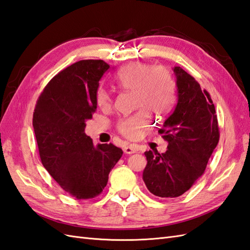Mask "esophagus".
<instances>
[{
    "instance_id": "1",
    "label": "esophagus",
    "mask_w": 250,
    "mask_h": 250,
    "mask_svg": "<svg viewBox=\"0 0 250 250\" xmlns=\"http://www.w3.org/2000/svg\"><path fill=\"white\" fill-rule=\"evenodd\" d=\"M138 146L136 145H126V146L124 147V152L126 154H132V153H135L138 151Z\"/></svg>"
}]
</instances>
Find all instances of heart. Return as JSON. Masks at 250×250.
I'll return each mask as SVG.
<instances>
[{
    "label": "heart",
    "mask_w": 250,
    "mask_h": 250,
    "mask_svg": "<svg viewBox=\"0 0 250 250\" xmlns=\"http://www.w3.org/2000/svg\"><path fill=\"white\" fill-rule=\"evenodd\" d=\"M115 82L125 90L134 92V106L139 111L120 118L116 127L125 137L135 139L149 125L148 113L154 116L169 112L175 102L176 83L169 69L144 62H132L115 74ZM96 103L101 109L112 106L113 96L104 86L98 87Z\"/></svg>",
    "instance_id": "obj_1"
}]
</instances>
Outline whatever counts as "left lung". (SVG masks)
Returning a JSON list of instances; mask_svg holds the SVG:
<instances>
[{
  "instance_id": "left-lung-1",
  "label": "left lung",
  "mask_w": 250,
  "mask_h": 250,
  "mask_svg": "<svg viewBox=\"0 0 250 250\" xmlns=\"http://www.w3.org/2000/svg\"><path fill=\"white\" fill-rule=\"evenodd\" d=\"M178 102L159 130L168 147L145 152L144 182L150 193L175 198L188 190L206 170L219 141L218 121L211 96L181 67L173 68Z\"/></svg>"
}]
</instances>
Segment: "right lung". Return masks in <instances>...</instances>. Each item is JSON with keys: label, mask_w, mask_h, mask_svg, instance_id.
<instances>
[{"label": "right lung", "mask_w": 250, "mask_h": 250, "mask_svg": "<svg viewBox=\"0 0 250 250\" xmlns=\"http://www.w3.org/2000/svg\"><path fill=\"white\" fill-rule=\"evenodd\" d=\"M109 66L83 60L57 73L40 94L33 126L43 167L60 187L77 199L102 193L108 173L123 155L113 144L97 147L85 134V121L96 112L99 81Z\"/></svg>", "instance_id": "add662e5"}]
</instances>
